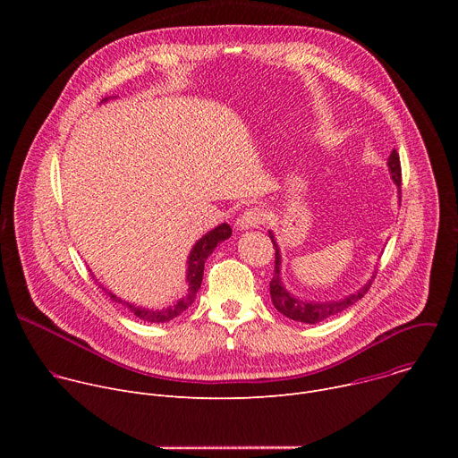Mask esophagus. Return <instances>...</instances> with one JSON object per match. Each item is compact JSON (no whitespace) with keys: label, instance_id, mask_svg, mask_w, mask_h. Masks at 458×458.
<instances>
[{"label":"esophagus","instance_id":"34e87169","mask_svg":"<svg viewBox=\"0 0 458 458\" xmlns=\"http://www.w3.org/2000/svg\"><path fill=\"white\" fill-rule=\"evenodd\" d=\"M267 217L260 208H248L244 214H241V217L237 219V226L241 230H248V228H259L260 225H265Z\"/></svg>","mask_w":458,"mask_h":458}]
</instances>
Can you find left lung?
<instances>
[{
    "mask_svg": "<svg viewBox=\"0 0 458 458\" xmlns=\"http://www.w3.org/2000/svg\"><path fill=\"white\" fill-rule=\"evenodd\" d=\"M387 168H389V175L394 179V182L399 188L401 193V159L397 150H394L387 157ZM270 239L274 242L276 248V270H274V277L270 281V295H272V302L277 308V311H281L284 317L297 320V322H306V324H317L324 318H328L332 315L341 313L343 310L350 308L352 304H355L359 299L364 297V293L369 290L373 277L362 284L357 292L337 299V301H306V299H299L295 297L284 284H283V277H281V267H283V257H281V248L276 241L274 232L270 230Z\"/></svg>",
    "mask_w": 458,
    "mask_h": 458,
    "instance_id": "obj_1",
    "label": "left lung"
}]
</instances>
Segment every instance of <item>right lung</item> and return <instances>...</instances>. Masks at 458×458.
Segmentation results:
<instances>
[{"label": "right lung", "mask_w": 458, "mask_h": 458, "mask_svg": "<svg viewBox=\"0 0 458 458\" xmlns=\"http://www.w3.org/2000/svg\"><path fill=\"white\" fill-rule=\"evenodd\" d=\"M110 98H105L101 103H106ZM232 235V228L226 223H221L219 226L212 228L210 232H207L198 242H195L188 253L186 259V293L177 299L172 306L161 308V310H154V308H145L134 302H128L121 297H117L115 293H112L110 290H106L105 286H101L105 290V293L110 297L112 302L123 304L128 311H132L138 318L145 320V322H168L175 317H179L188 306H191V302L195 301V295H198L201 283H203V272H205V260L208 259V255L217 248V244H221L223 241H226Z\"/></svg>", "instance_id": "1"}]
</instances>
